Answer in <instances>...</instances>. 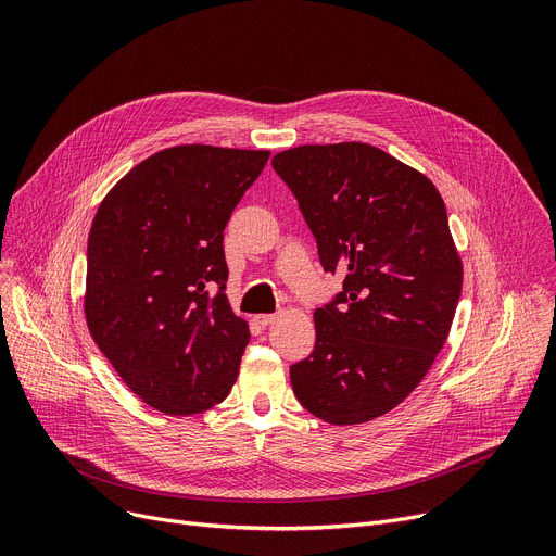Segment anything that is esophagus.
Here are the masks:
<instances>
[{"instance_id":"1","label":"esophagus","mask_w":556,"mask_h":556,"mask_svg":"<svg viewBox=\"0 0 556 556\" xmlns=\"http://www.w3.org/2000/svg\"><path fill=\"white\" fill-rule=\"evenodd\" d=\"M254 319H256V323H258L261 327H270V325L275 323V319H277V315H273V313H261V315H256Z\"/></svg>"}]
</instances>
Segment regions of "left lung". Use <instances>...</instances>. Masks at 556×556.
<instances>
[{
  "mask_svg": "<svg viewBox=\"0 0 556 556\" xmlns=\"http://www.w3.org/2000/svg\"><path fill=\"white\" fill-rule=\"evenodd\" d=\"M273 168L325 270L344 275L313 313L315 349L290 367L293 392L333 426L383 417L424 381L453 325L462 258L446 204L424 173L361 141L298 146Z\"/></svg>",
  "mask_w": 556,
  "mask_h": 556,
  "instance_id": "1",
  "label": "left lung"
}]
</instances>
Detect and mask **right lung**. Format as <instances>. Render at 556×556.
I'll list each match as a JSON object with an SVG mask.
<instances>
[{"mask_svg":"<svg viewBox=\"0 0 556 556\" xmlns=\"http://www.w3.org/2000/svg\"><path fill=\"white\" fill-rule=\"evenodd\" d=\"M268 157L173 146L99 204L87 239V329L122 381L164 415L210 410L237 383L250 329L225 295L223 229Z\"/></svg>","mask_w":556,"mask_h":556,"instance_id":"obj_1","label":"right lung"}]
</instances>
